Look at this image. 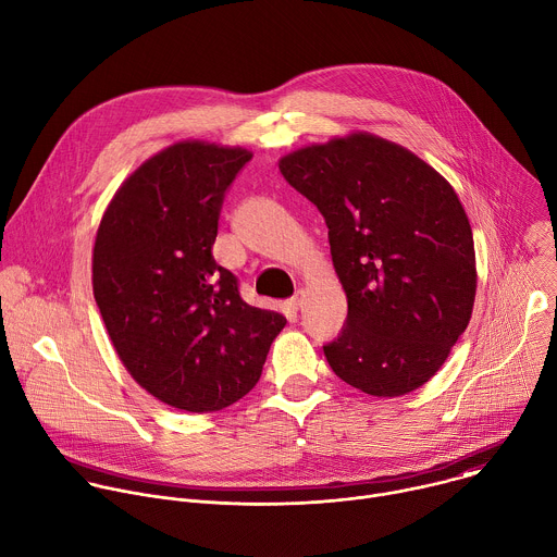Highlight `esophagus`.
Returning a JSON list of instances; mask_svg holds the SVG:
<instances>
[{
	"label": "esophagus",
	"instance_id": "esophagus-1",
	"mask_svg": "<svg viewBox=\"0 0 557 557\" xmlns=\"http://www.w3.org/2000/svg\"><path fill=\"white\" fill-rule=\"evenodd\" d=\"M301 306H304V295H301V290H299V293H295V295L288 299V308L297 312Z\"/></svg>",
	"mask_w": 557,
	"mask_h": 557
}]
</instances>
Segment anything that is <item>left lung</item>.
<instances>
[{"instance_id": "left-lung-1", "label": "left lung", "mask_w": 557, "mask_h": 557, "mask_svg": "<svg viewBox=\"0 0 557 557\" xmlns=\"http://www.w3.org/2000/svg\"><path fill=\"white\" fill-rule=\"evenodd\" d=\"M317 206L347 297V323L323 345L332 372L376 398L426 385L468 327L476 256L453 185L409 148L354 131L280 157Z\"/></svg>"}]
</instances>
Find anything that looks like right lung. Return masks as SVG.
<instances>
[{
	"instance_id": "1",
	"label": "right lung",
	"mask_w": 557,
	"mask_h": 557,
	"mask_svg": "<svg viewBox=\"0 0 557 557\" xmlns=\"http://www.w3.org/2000/svg\"><path fill=\"white\" fill-rule=\"evenodd\" d=\"M251 150L181 139L135 168L94 243L91 286L133 381L188 413L247 396L286 317L243 301L212 245L225 190Z\"/></svg>"
}]
</instances>
